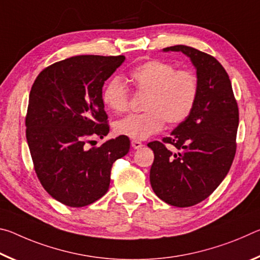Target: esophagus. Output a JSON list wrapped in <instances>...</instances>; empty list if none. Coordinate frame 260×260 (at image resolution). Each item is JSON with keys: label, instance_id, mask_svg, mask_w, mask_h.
<instances>
[{"label": "esophagus", "instance_id": "1", "mask_svg": "<svg viewBox=\"0 0 260 260\" xmlns=\"http://www.w3.org/2000/svg\"><path fill=\"white\" fill-rule=\"evenodd\" d=\"M132 147H133L134 149H140L141 147H143V144H142V142H140V141L133 140L132 141Z\"/></svg>", "mask_w": 260, "mask_h": 260}]
</instances>
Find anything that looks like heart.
Returning <instances> with one entry per match:
<instances>
[{
	"mask_svg": "<svg viewBox=\"0 0 260 260\" xmlns=\"http://www.w3.org/2000/svg\"><path fill=\"white\" fill-rule=\"evenodd\" d=\"M136 93L144 95V112L131 114L114 122L118 135L132 140H146L165 125L177 126L186 121L196 107L200 96V78L190 70H178L165 60L151 59L138 65L129 73ZM105 108L113 113L128 108V88L120 79L108 82L102 93Z\"/></svg>",
	"mask_w": 260,
	"mask_h": 260,
	"instance_id": "b5f03b06",
	"label": "heart"
}]
</instances>
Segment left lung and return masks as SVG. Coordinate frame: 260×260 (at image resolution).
Listing matches in <instances>:
<instances>
[{
	"label": "left lung",
	"mask_w": 260,
	"mask_h": 260,
	"mask_svg": "<svg viewBox=\"0 0 260 260\" xmlns=\"http://www.w3.org/2000/svg\"><path fill=\"white\" fill-rule=\"evenodd\" d=\"M190 58L200 78L196 107L171 136L152 141V190L165 203L187 208L212 193L228 173L236 152L239 107L226 70L206 52L188 46L167 47ZM173 145L177 151L168 148Z\"/></svg>",
	"instance_id": "1"
}]
</instances>
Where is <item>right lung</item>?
Segmentation results:
<instances>
[{"label": "right lung", "mask_w": 260, "mask_h": 260, "mask_svg": "<svg viewBox=\"0 0 260 260\" xmlns=\"http://www.w3.org/2000/svg\"><path fill=\"white\" fill-rule=\"evenodd\" d=\"M125 56L80 55L39 73L29 93L26 139L38 179L51 197L71 208L94 203L110 186L112 164L129 151L127 136L88 149L109 133L104 81Z\"/></svg>", "instance_id": "obj_1"}]
</instances>
